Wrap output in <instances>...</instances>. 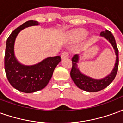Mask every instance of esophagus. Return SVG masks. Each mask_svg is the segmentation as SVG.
Wrapping results in <instances>:
<instances>
[{"label": "esophagus", "instance_id": "1", "mask_svg": "<svg viewBox=\"0 0 123 123\" xmlns=\"http://www.w3.org/2000/svg\"><path fill=\"white\" fill-rule=\"evenodd\" d=\"M61 59H64V58H67L68 56V52L67 51H64L61 54Z\"/></svg>", "mask_w": 123, "mask_h": 123}]
</instances>
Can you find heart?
<instances>
[{
	"label": "heart",
	"mask_w": 123,
	"mask_h": 123,
	"mask_svg": "<svg viewBox=\"0 0 123 123\" xmlns=\"http://www.w3.org/2000/svg\"><path fill=\"white\" fill-rule=\"evenodd\" d=\"M88 35V31L84 30H78L72 33V37L73 39L76 40H82Z\"/></svg>",
	"instance_id": "b5f03b06"
}]
</instances>
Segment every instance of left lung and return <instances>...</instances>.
Wrapping results in <instances>:
<instances>
[{
    "mask_svg": "<svg viewBox=\"0 0 123 123\" xmlns=\"http://www.w3.org/2000/svg\"><path fill=\"white\" fill-rule=\"evenodd\" d=\"M100 36L103 37L111 43L116 55V61L115 63V66L109 74L101 79H95V78L90 77L87 75L83 74L82 72L80 71V68L78 67L77 64L78 63L79 59H80L79 55L78 54L75 55L72 59V67L70 71V76L78 88L86 92H96L98 91L103 90L104 88L107 87L113 81L116 76L117 70H118L119 51L117 47L116 41H115L114 36L111 33V32L107 30L101 31L100 33Z\"/></svg>",
    "mask_w": 123,
    "mask_h": 123,
    "instance_id": "left-lung-1",
    "label": "left lung"
}]
</instances>
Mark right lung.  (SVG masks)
<instances>
[{
	"instance_id": "right-lung-1",
	"label": "right lung",
	"mask_w": 123,
	"mask_h": 123,
	"mask_svg": "<svg viewBox=\"0 0 123 123\" xmlns=\"http://www.w3.org/2000/svg\"><path fill=\"white\" fill-rule=\"evenodd\" d=\"M39 24L35 20L24 23L12 31L6 45L4 68L8 80L15 89L28 93L45 88L51 80L55 68L61 62V57L56 56L47 57L37 64L28 66L20 63L16 58L14 43L18 33L25 28Z\"/></svg>"
}]
</instances>
